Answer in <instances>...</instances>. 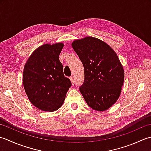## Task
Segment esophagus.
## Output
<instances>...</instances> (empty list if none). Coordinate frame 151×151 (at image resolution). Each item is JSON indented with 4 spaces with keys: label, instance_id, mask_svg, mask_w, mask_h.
<instances>
[{
    "label": "esophagus",
    "instance_id": "1",
    "mask_svg": "<svg viewBox=\"0 0 151 151\" xmlns=\"http://www.w3.org/2000/svg\"><path fill=\"white\" fill-rule=\"evenodd\" d=\"M70 81H71L72 84L73 85H74V83H75V81H74V80H73V78H72V77H70Z\"/></svg>",
    "mask_w": 151,
    "mask_h": 151
}]
</instances>
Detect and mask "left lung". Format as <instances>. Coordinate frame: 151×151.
Wrapping results in <instances>:
<instances>
[{
    "label": "left lung",
    "instance_id": "8db88e82",
    "mask_svg": "<svg viewBox=\"0 0 151 151\" xmlns=\"http://www.w3.org/2000/svg\"><path fill=\"white\" fill-rule=\"evenodd\" d=\"M84 67V83L80 93L89 107L104 111L120 96L124 71L115 51L101 40L87 36L72 44Z\"/></svg>",
    "mask_w": 151,
    "mask_h": 151
}]
</instances>
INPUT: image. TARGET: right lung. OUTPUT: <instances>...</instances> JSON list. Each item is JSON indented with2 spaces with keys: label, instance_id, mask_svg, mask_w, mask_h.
Wrapping results in <instances>:
<instances>
[{
  "label": "right lung",
  "instance_id": "1",
  "mask_svg": "<svg viewBox=\"0 0 151 151\" xmlns=\"http://www.w3.org/2000/svg\"><path fill=\"white\" fill-rule=\"evenodd\" d=\"M63 43L40 46L30 55L23 70L25 93L33 106L52 112L62 106L72 83L64 76L59 55Z\"/></svg>",
  "mask_w": 151,
  "mask_h": 151
}]
</instances>
